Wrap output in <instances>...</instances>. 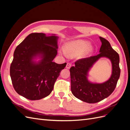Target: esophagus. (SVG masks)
Here are the masks:
<instances>
[{
    "instance_id": "1",
    "label": "esophagus",
    "mask_w": 130,
    "mask_h": 130,
    "mask_svg": "<svg viewBox=\"0 0 130 130\" xmlns=\"http://www.w3.org/2000/svg\"><path fill=\"white\" fill-rule=\"evenodd\" d=\"M72 66V64L70 63H67V64L66 65V68L67 69H69Z\"/></svg>"
}]
</instances>
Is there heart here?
<instances>
[{"label": "heart", "mask_w": 130, "mask_h": 130, "mask_svg": "<svg viewBox=\"0 0 130 130\" xmlns=\"http://www.w3.org/2000/svg\"><path fill=\"white\" fill-rule=\"evenodd\" d=\"M93 48L90 46L89 42L78 39L67 43L65 45V49H61V53L64 56H75L85 52L86 54L92 53Z\"/></svg>", "instance_id": "heart-1"}]
</instances>
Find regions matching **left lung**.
<instances>
[{"label": "left lung", "mask_w": 130, "mask_h": 130, "mask_svg": "<svg viewBox=\"0 0 130 130\" xmlns=\"http://www.w3.org/2000/svg\"><path fill=\"white\" fill-rule=\"evenodd\" d=\"M101 42L100 53L96 56L81 58L75 62V66L70 68L71 91L77 99L86 103H98L107 98L115 90L120 77L119 56L114 50L109 42L100 37ZM101 57H106L111 61L112 75L104 83L94 84L88 81V72L95 63Z\"/></svg>", "instance_id": "left-lung-1"}]
</instances>
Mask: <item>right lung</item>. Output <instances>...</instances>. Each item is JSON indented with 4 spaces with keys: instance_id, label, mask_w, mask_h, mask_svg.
Listing matches in <instances>:
<instances>
[{
    "instance_id": "add662e5",
    "label": "right lung",
    "mask_w": 130,
    "mask_h": 130,
    "mask_svg": "<svg viewBox=\"0 0 130 130\" xmlns=\"http://www.w3.org/2000/svg\"><path fill=\"white\" fill-rule=\"evenodd\" d=\"M58 37L43 33L29 35L15 48L10 66V76L18 94L30 100L43 99L52 92L67 63L53 62L57 54ZM41 60L37 62L35 59Z\"/></svg>"
}]
</instances>
